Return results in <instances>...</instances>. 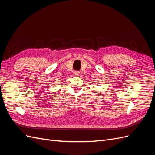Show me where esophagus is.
Instances as JSON below:
<instances>
[{
  "label": "esophagus",
  "instance_id": "34e87169",
  "mask_svg": "<svg viewBox=\"0 0 155 155\" xmlns=\"http://www.w3.org/2000/svg\"><path fill=\"white\" fill-rule=\"evenodd\" d=\"M74 74H75V75H76V76H79V75L80 74V72H79V71H75V72H74Z\"/></svg>",
  "mask_w": 155,
  "mask_h": 155
}]
</instances>
